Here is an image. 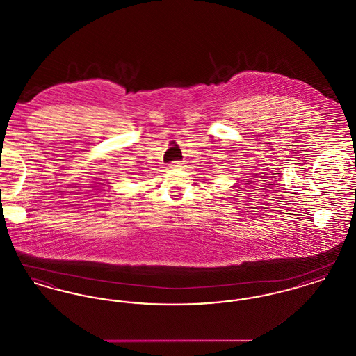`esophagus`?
<instances>
[{"label": "esophagus", "mask_w": 356, "mask_h": 356, "mask_svg": "<svg viewBox=\"0 0 356 356\" xmlns=\"http://www.w3.org/2000/svg\"><path fill=\"white\" fill-rule=\"evenodd\" d=\"M170 168H181V167H183V163H180V161H173V163H170Z\"/></svg>", "instance_id": "1"}]
</instances>
